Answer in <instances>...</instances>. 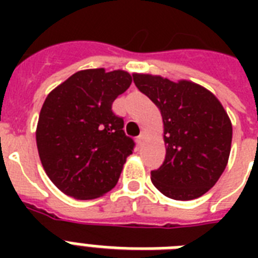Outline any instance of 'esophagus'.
Returning a JSON list of instances; mask_svg holds the SVG:
<instances>
[{
    "instance_id": "1",
    "label": "esophagus",
    "mask_w": 258,
    "mask_h": 258,
    "mask_svg": "<svg viewBox=\"0 0 258 258\" xmlns=\"http://www.w3.org/2000/svg\"><path fill=\"white\" fill-rule=\"evenodd\" d=\"M145 139H146V134H145V133H142L141 135H139V137L137 138V142H138V145H139V146H142V145H143V142H145Z\"/></svg>"
}]
</instances>
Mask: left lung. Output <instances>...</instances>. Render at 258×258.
Listing matches in <instances>:
<instances>
[{"label": "left lung", "mask_w": 258, "mask_h": 258, "mask_svg": "<svg viewBox=\"0 0 258 258\" xmlns=\"http://www.w3.org/2000/svg\"><path fill=\"white\" fill-rule=\"evenodd\" d=\"M134 83L158 108L165 125V162L151 171L166 197L188 201L204 196L228 165L232 123L220 100L196 83L134 74Z\"/></svg>", "instance_id": "obj_1"}]
</instances>
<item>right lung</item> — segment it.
I'll return each mask as SVG.
<instances>
[{
  "mask_svg": "<svg viewBox=\"0 0 258 258\" xmlns=\"http://www.w3.org/2000/svg\"><path fill=\"white\" fill-rule=\"evenodd\" d=\"M131 82L124 71H79L46 96L36 131L38 155L67 196L93 200L117 183L135 143L112 103Z\"/></svg>",
  "mask_w": 258,
  "mask_h": 258,
  "instance_id": "obj_1",
  "label": "right lung"
}]
</instances>
